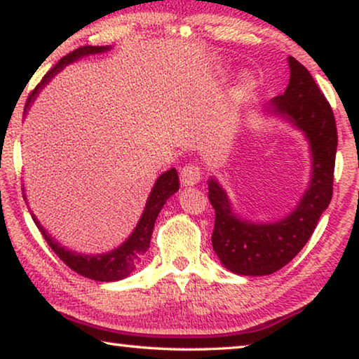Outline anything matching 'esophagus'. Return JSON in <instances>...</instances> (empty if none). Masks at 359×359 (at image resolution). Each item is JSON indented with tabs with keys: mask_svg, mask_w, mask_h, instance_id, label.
Returning <instances> with one entry per match:
<instances>
[{
	"mask_svg": "<svg viewBox=\"0 0 359 359\" xmlns=\"http://www.w3.org/2000/svg\"><path fill=\"white\" fill-rule=\"evenodd\" d=\"M181 184L183 186H194L197 184L202 178V168L196 165V163H189V165H184L181 170Z\"/></svg>",
	"mask_w": 359,
	"mask_h": 359,
	"instance_id": "esophagus-1",
	"label": "esophagus"
}]
</instances>
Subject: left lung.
Here are the masks:
<instances>
[{
	"label": "left lung",
	"mask_w": 359,
	"mask_h": 359,
	"mask_svg": "<svg viewBox=\"0 0 359 359\" xmlns=\"http://www.w3.org/2000/svg\"><path fill=\"white\" fill-rule=\"evenodd\" d=\"M290 84L269 104L305 133L312 149V180L296 210L277 222L256 224L238 218L218 181L208 180V198L216 219L211 243L224 267L238 275H270L285 267L312 237L332 198L337 128L331 104L312 74L294 57Z\"/></svg>",
	"instance_id": "8db88e82"
}]
</instances>
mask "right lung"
<instances>
[{"label": "right lung", "instance_id": "right-lung-1", "mask_svg": "<svg viewBox=\"0 0 359 359\" xmlns=\"http://www.w3.org/2000/svg\"><path fill=\"white\" fill-rule=\"evenodd\" d=\"M108 49H109L108 46H82L79 49H74L73 52H69L68 55L60 58L58 63L54 65V68H50L49 72L46 73L43 81H41V84L34 87V90L30 93V97L27 100L25 111L28 109V107H30V103L33 102L34 97L39 93L41 87H44L47 82L60 72L62 68H65L67 65L73 63L76 60H79L81 57L90 55V54H100V52H104ZM178 189H180V178H178V172H176L175 168H170L168 172L158 176L154 187H152V191L149 194L148 202H146L143 215H141L138 224L135 227V231L132 232L130 237H128L126 242L119 246V248L109 251L107 255L90 256V255H81V252L65 250L63 246L58 245L55 240L46 232V229L39 224V221L33 213H32V218L34 221V224L38 226L39 232L43 233L47 245L52 248V251H54L69 269L74 270L76 273H79L86 278H92L95 281H116V280H122L128 277V275L137 269L141 259H143L144 252L149 248L152 229H154V222L157 219V216L161 213L163 205H165L167 198L172 197ZM23 197H25V194H23Z\"/></svg>", "mask_w": 359, "mask_h": 359}]
</instances>
